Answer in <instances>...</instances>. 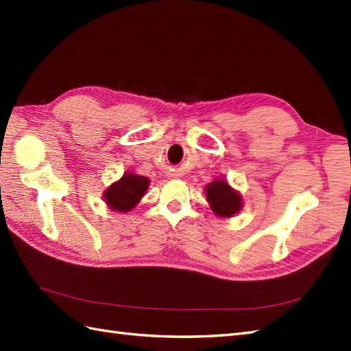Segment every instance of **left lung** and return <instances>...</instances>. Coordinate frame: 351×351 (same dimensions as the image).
I'll list each match as a JSON object with an SVG mask.
<instances>
[{
    "label": "left lung",
    "instance_id": "1",
    "mask_svg": "<svg viewBox=\"0 0 351 351\" xmlns=\"http://www.w3.org/2000/svg\"><path fill=\"white\" fill-rule=\"evenodd\" d=\"M205 195L211 210L219 217H232L243 208L240 193L235 191L225 180H214L205 187Z\"/></svg>",
    "mask_w": 351,
    "mask_h": 351
}]
</instances>
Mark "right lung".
<instances>
[{
	"instance_id": "1",
	"label": "right lung",
	"mask_w": 351,
	"mask_h": 351,
	"mask_svg": "<svg viewBox=\"0 0 351 351\" xmlns=\"http://www.w3.org/2000/svg\"><path fill=\"white\" fill-rule=\"evenodd\" d=\"M149 187L146 176H140L128 171L117 182L111 184L104 191V199L110 210L119 213H128L136 206Z\"/></svg>"
}]
</instances>
